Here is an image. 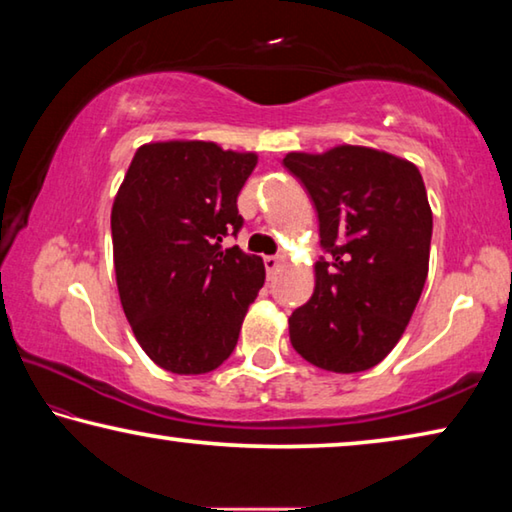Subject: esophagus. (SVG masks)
<instances>
[{"instance_id": "obj_1", "label": "esophagus", "mask_w": 512, "mask_h": 512, "mask_svg": "<svg viewBox=\"0 0 512 512\" xmlns=\"http://www.w3.org/2000/svg\"><path fill=\"white\" fill-rule=\"evenodd\" d=\"M280 262L282 259L278 257V255H271V257H264V266H266V273H269V278L271 275L278 271V266H280Z\"/></svg>"}]
</instances>
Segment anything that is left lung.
I'll return each mask as SVG.
<instances>
[{
  "mask_svg": "<svg viewBox=\"0 0 512 512\" xmlns=\"http://www.w3.org/2000/svg\"><path fill=\"white\" fill-rule=\"evenodd\" d=\"M319 216L314 294L289 316L300 358L326 371L376 367L399 342L428 275L433 214L421 173L394 154L339 145L289 152Z\"/></svg>",
  "mask_w": 512,
  "mask_h": 512,
  "instance_id": "obj_1",
  "label": "left lung"
}]
</instances>
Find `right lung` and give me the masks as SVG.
<instances>
[{
    "label": "right lung",
    "mask_w": 512,
    "mask_h": 512,
    "mask_svg": "<svg viewBox=\"0 0 512 512\" xmlns=\"http://www.w3.org/2000/svg\"><path fill=\"white\" fill-rule=\"evenodd\" d=\"M257 154L205 141L136 150L111 209L113 266L136 342L161 369L196 376L237 346L264 262L239 246L237 198Z\"/></svg>",
    "instance_id": "right-lung-1"
}]
</instances>
